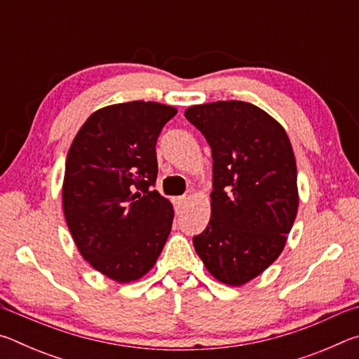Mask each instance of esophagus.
Instances as JSON below:
<instances>
[{
  "label": "esophagus",
  "mask_w": 359,
  "mask_h": 359,
  "mask_svg": "<svg viewBox=\"0 0 359 359\" xmlns=\"http://www.w3.org/2000/svg\"><path fill=\"white\" fill-rule=\"evenodd\" d=\"M185 203H187V198L185 196H177L174 199V204H175V209L177 210H180L182 208H184L185 205Z\"/></svg>",
  "instance_id": "obj_1"
}]
</instances>
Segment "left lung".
Returning a JSON list of instances; mask_svg holds the SVG:
<instances>
[{
	"instance_id": "obj_1",
	"label": "left lung",
	"mask_w": 359,
	"mask_h": 359,
	"mask_svg": "<svg viewBox=\"0 0 359 359\" xmlns=\"http://www.w3.org/2000/svg\"><path fill=\"white\" fill-rule=\"evenodd\" d=\"M185 117L212 150L210 220L194 250L231 287L258 277L282 253L297 214L296 160L287 133L244 101L191 106Z\"/></svg>"
}]
</instances>
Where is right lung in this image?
Masks as SVG:
<instances>
[{
    "mask_svg": "<svg viewBox=\"0 0 359 359\" xmlns=\"http://www.w3.org/2000/svg\"><path fill=\"white\" fill-rule=\"evenodd\" d=\"M172 106L131 101L93 112L66 158L63 210L85 261L118 283L154 267L171 233L172 204L154 190L155 145Z\"/></svg>",
    "mask_w": 359,
    "mask_h": 359,
    "instance_id": "right-lung-1",
    "label": "right lung"
}]
</instances>
